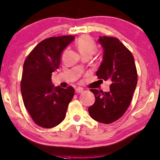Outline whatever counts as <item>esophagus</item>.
I'll return each instance as SVG.
<instances>
[{"label": "esophagus", "instance_id": "obj_1", "mask_svg": "<svg viewBox=\"0 0 160 160\" xmlns=\"http://www.w3.org/2000/svg\"><path fill=\"white\" fill-rule=\"evenodd\" d=\"M83 91V89L82 88H78L75 89V92H77V93H81Z\"/></svg>", "mask_w": 160, "mask_h": 160}]
</instances>
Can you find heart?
Returning a JSON list of instances; mask_svg holds the SVG:
<instances>
[{"label": "heart", "mask_w": 160, "mask_h": 160, "mask_svg": "<svg viewBox=\"0 0 160 160\" xmlns=\"http://www.w3.org/2000/svg\"><path fill=\"white\" fill-rule=\"evenodd\" d=\"M77 47L80 54H90L92 55L97 50L96 45L88 37L80 38L77 43Z\"/></svg>", "instance_id": "b5f03b06"}]
</instances>
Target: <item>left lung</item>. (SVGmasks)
Here are the masks:
<instances>
[{
	"mask_svg": "<svg viewBox=\"0 0 160 160\" xmlns=\"http://www.w3.org/2000/svg\"><path fill=\"white\" fill-rule=\"evenodd\" d=\"M98 42L103 50V60L96 75L98 79L110 80L108 92L91 89L95 101L88 108L94 120L111 123L127 110L137 84V72L132 54L117 38L100 37Z\"/></svg>",
	"mask_w": 160,
	"mask_h": 160,
	"instance_id": "left-lung-1",
	"label": "left lung"
}]
</instances>
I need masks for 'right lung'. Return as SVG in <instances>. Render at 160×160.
<instances>
[{"label": "right lung", "instance_id": "right-lung-1", "mask_svg": "<svg viewBox=\"0 0 160 160\" xmlns=\"http://www.w3.org/2000/svg\"><path fill=\"white\" fill-rule=\"evenodd\" d=\"M75 36L50 37L31 52L23 67L21 91L24 106L37 125L52 128L65 118L69 103L75 93L72 87H54L52 72L61 63L62 52Z\"/></svg>", "mask_w": 160, "mask_h": 160}]
</instances>
